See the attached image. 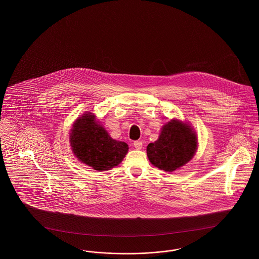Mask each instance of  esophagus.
Wrapping results in <instances>:
<instances>
[{
  "label": "esophagus",
  "mask_w": 259,
  "mask_h": 259,
  "mask_svg": "<svg viewBox=\"0 0 259 259\" xmlns=\"http://www.w3.org/2000/svg\"><path fill=\"white\" fill-rule=\"evenodd\" d=\"M133 146H134V148L136 149H141V148H143V143L141 141H136V142H134Z\"/></svg>",
  "instance_id": "1"
}]
</instances>
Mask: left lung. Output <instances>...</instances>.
<instances>
[{
    "mask_svg": "<svg viewBox=\"0 0 259 259\" xmlns=\"http://www.w3.org/2000/svg\"><path fill=\"white\" fill-rule=\"evenodd\" d=\"M197 148V133L193 127L172 118L162 126L158 139L148 144L147 155L153 166L174 172L191 160Z\"/></svg>",
    "mask_w": 259,
    "mask_h": 259,
    "instance_id": "1",
    "label": "left lung"
}]
</instances>
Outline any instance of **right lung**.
Masks as SVG:
<instances>
[{
  "label": "right lung",
  "instance_id": "obj_1",
  "mask_svg": "<svg viewBox=\"0 0 259 259\" xmlns=\"http://www.w3.org/2000/svg\"><path fill=\"white\" fill-rule=\"evenodd\" d=\"M69 137L75 157L98 172L120 164L129 149L126 143L112 139L89 111L74 120Z\"/></svg>",
  "mask_w": 259,
  "mask_h": 259
}]
</instances>
